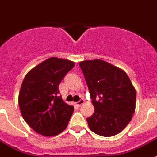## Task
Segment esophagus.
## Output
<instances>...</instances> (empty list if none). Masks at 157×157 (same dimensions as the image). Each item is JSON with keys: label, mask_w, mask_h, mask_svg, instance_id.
Here are the masks:
<instances>
[{"label": "esophagus", "mask_w": 157, "mask_h": 157, "mask_svg": "<svg viewBox=\"0 0 157 157\" xmlns=\"http://www.w3.org/2000/svg\"><path fill=\"white\" fill-rule=\"evenodd\" d=\"M84 103H85V100H84V99H81V100H80L78 102H76V105L81 106V105H82Z\"/></svg>", "instance_id": "34e87169"}]
</instances>
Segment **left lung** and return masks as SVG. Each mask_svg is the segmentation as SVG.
I'll list each match as a JSON object with an SVG mask.
<instances>
[{
	"instance_id": "1",
	"label": "left lung",
	"mask_w": 157,
	"mask_h": 157,
	"mask_svg": "<svg viewBox=\"0 0 157 157\" xmlns=\"http://www.w3.org/2000/svg\"><path fill=\"white\" fill-rule=\"evenodd\" d=\"M94 113L87 118L92 132L113 136L128 125L135 113L136 92L127 73L102 60L80 62Z\"/></svg>"
}]
</instances>
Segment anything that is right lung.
<instances>
[{
	"label": "right lung",
	"instance_id": "add662e5",
	"mask_svg": "<svg viewBox=\"0 0 157 157\" xmlns=\"http://www.w3.org/2000/svg\"><path fill=\"white\" fill-rule=\"evenodd\" d=\"M75 64L50 57L26 74L20 89L18 103L21 115L34 131L44 136L62 132L74 107L64 103L59 85Z\"/></svg>",
	"mask_w": 157,
	"mask_h": 157
}]
</instances>
